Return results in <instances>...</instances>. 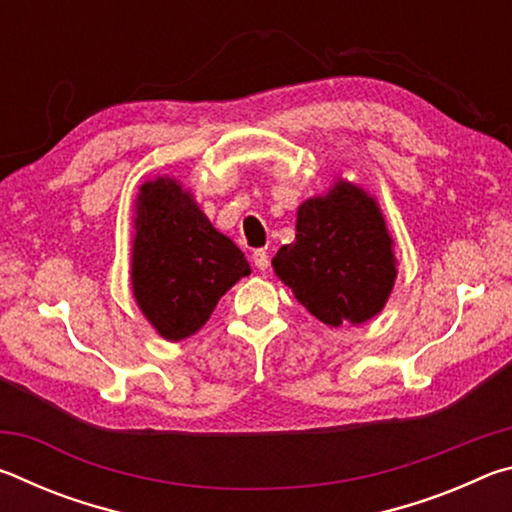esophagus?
I'll return each mask as SVG.
<instances>
[{
  "label": "esophagus",
  "instance_id": "1",
  "mask_svg": "<svg viewBox=\"0 0 512 512\" xmlns=\"http://www.w3.org/2000/svg\"><path fill=\"white\" fill-rule=\"evenodd\" d=\"M253 264L259 268V271H266L268 264H271V259H268L266 250H255V253H253Z\"/></svg>",
  "mask_w": 512,
  "mask_h": 512
}]
</instances>
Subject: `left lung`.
I'll return each mask as SVG.
<instances>
[{"label": "left lung", "mask_w": 512, "mask_h": 512, "mask_svg": "<svg viewBox=\"0 0 512 512\" xmlns=\"http://www.w3.org/2000/svg\"><path fill=\"white\" fill-rule=\"evenodd\" d=\"M395 262L375 198L339 180L298 207L296 241L277 250L273 268L311 316L339 327L361 325L384 309Z\"/></svg>", "instance_id": "1"}]
</instances>
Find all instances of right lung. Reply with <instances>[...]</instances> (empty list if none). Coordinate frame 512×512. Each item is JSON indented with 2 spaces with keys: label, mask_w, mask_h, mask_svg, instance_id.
<instances>
[{
  "label": "right lung",
  "mask_w": 512,
  "mask_h": 512,
  "mask_svg": "<svg viewBox=\"0 0 512 512\" xmlns=\"http://www.w3.org/2000/svg\"><path fill=\"white\" fill-rule=\"evenodd\" d=\"M244 275H250L244 253L214 228L178 180L164 176L140 187L133 296L162 339L183 341L196 334Z\"/></svg>",
  "instance_id": "add662e5"
}]
</instances>
